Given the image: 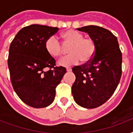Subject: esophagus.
Instances as JSON below:
<instances>
[{
    "mask_svg": "<svg viewBox=\"0 0 133 133\" xmlns=\"http://www.w3.org/2000/svg\"><path fill=\"white\" fill-rule=\"evenodd\" d=\"M67 72H71L72 71V68H68L66 69Z\"/></svg>",
    "mask_w": 133,
    "mask_h": 133,
    "instance_id": "1",
    "label": "esophagus"
}]
</instances>
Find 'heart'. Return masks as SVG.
I'll list each match as a JSON object with an SVG mask.
<instances>
[{
	"mask_svg": "<svg viewBox=\"0 0 133 133\" xmlns=\"http://www.w3.org/2000/svg\"><path fill=\"white\" fill-rule=\"evenodd\" d=\"M63 43L70 44L68 52L70 53L58 61V65L68 67L77 64L81 61L89 62L93 58L96 51V45L92 38L83 37V34L75 30H68L61 34ZM45 49L50 56L58 57L63 53L61 43L54 36H51L46 41Z\"/></svg>",
	"mask_w": 133,
	"mask_h": 133,
	"instance_id": "b5f03b06",
	"label": "heart"
}]
</instances>
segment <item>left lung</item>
Masks as SVG:
<instances>
[{
  "label": "left lung",
  "instance_id": "left-lung-1",
  "mask_svg": "<svg viewBox=\"0 0 133 133\" xmlns=\"http://www.w3.org/2000/svg\"><path fill=\"white\" fill-rule=\"evenodd\" d=\"M88 33L96 45L93 58L75 66L76 79L72 86L75 102L85 108H95L110 98L122 76V54L117 38L109 30L96 25L77 28Z\"/></svg>",
  "mask_w": 133,
  "mask_h": 133
}]
</instances>
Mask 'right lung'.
Segmentation results:
<instances>
[{
	"label": "right lung",
	"mask_w": 133,
	"mask_h": 133,
	"mask_svg": "<svg viewBox=\"0 0 133 133\" xmlns=\"http://www.w3.org/2000/svg\"><path fill=\"white\" fill-rule=\"evenodd\" d=\"M58 28L34 24L22 28L11 41L8 67L13 88L20 99L31 107L40 108L54 101L56 87L66 73L55 67L45 42Z\"/></svg>",
	"instance_id": "1"
}]
</instances>
